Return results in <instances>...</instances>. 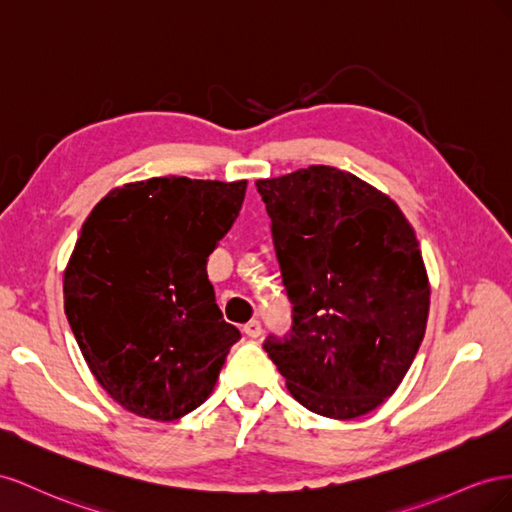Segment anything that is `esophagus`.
<instances>
[{
    "instance_id": "34e87169",
    "label": "esophagus",
    "mask_w": 512,
    "mask_h": 512,
    "mask_svg": "<svg viewBox=\"0 0 512 512\" xmlns=\"http://www.w3.org/2000/svg\"><path fill=\"white\" fill-rule=\"evenodd\" d=\"M244 332L251 339H257L259 334H261V321L259 319H251V321H248V324H244Z\"/></svg>"
}]
</instances>
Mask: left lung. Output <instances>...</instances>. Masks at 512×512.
I'll list each match as a JSON object with an SVG mask.
<instances>
[{
    "label": "left lung",
    "mask_w": 512,
    "mask_h": 512,
    "mask_svg": "<svg viewBox=\"0 0 512 512\" xmlns=\"http://www.w3.org/2000/svg\"><path fill=\"white\" fill-rule=\"evenodd\" d=\"M294 326L264 349L306 410L373 412L399 388L427 330L431 285L414 227L375 186L311 165L255 182Z\"/></svg>",
    "instance_id": "1"
}]
</instances>
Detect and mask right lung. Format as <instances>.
Masks as SVG:
<instances>
[{
  "label": "right lung",
  "mask_w": 512,
  "mask_h": 512,
  "mask_svg": "<svg viewBox=\"0 0 512 512\" xmlns=\"http://www.w3.org/2000/svg\"><path fill=\"white\" fill-rule=\"evenodd\" d=\"M246 180L150 178L113 188L64 270V311L96 382L124 410L171 422L206 401L240 330L208 281Z\"/></svg>",
  "instance_id": "right-lung-1"
}]
</instances>
